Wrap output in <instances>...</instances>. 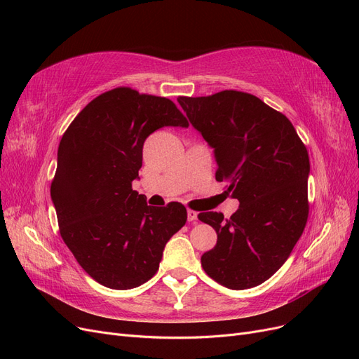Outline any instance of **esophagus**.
<instances>
[{"instance_id":"34e87169","label":"esophagus","mask_w":359,"mask_h":359,"mask_svg":"<svg viewBox=\"0 0 359 359\" xmlns=\"http://www.w3.org/2000/svg\"><path fill=\"white\" fill-rule=\"evenodd\" d=\"M196 216H198V213L194 212V210H191V209H188V221H189V222L196 221Z\"/></svg>"}]
</instances>
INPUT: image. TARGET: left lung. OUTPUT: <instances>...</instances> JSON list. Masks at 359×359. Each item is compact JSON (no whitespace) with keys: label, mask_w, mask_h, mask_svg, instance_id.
I'll return each mask as SVG.
<instances>
[{"label":"left lung","mask_w":359,"mask_h":359,"mask_svg":"<svg viewBox=\"0 0 359 359\" xmlns=\"http://www.w3.org/2000/svg\"><path fill=\"white\" fill-rule=\"evenodd\" d=\"M177 101L213 147L216 180L226 182V192L240 201L229 219L198 215L217 234L216 246L201 257L203 269L236 291L258 286L282 267L304 231L307 149L285 114L246 92Z\"/></svg>","instance_id":"8db88e82"}]
</instances>
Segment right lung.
Returning a JSON list of instances; mask_svg holds the SVG:
<instances>
[{
	"mask_svg": "<svg viewBox=\"0 0 359 359\" xmlns=\"http://www.w3.org/2000/svg\"><path fill=\"white\" fill-rule=\"evenodd\" d=\"M188 125L171 100L116 88L92 100L64 133L50 196L64 243L98 283L123 291L152 279L167 241L187 224L183 204L147 205L133 180L146 138Z\"/></svg>",
	"mask_w": 359,
	"mask_h": 359,
	"instance_id": "add662e5",
	"label": "right lung"
}]
</instances>
